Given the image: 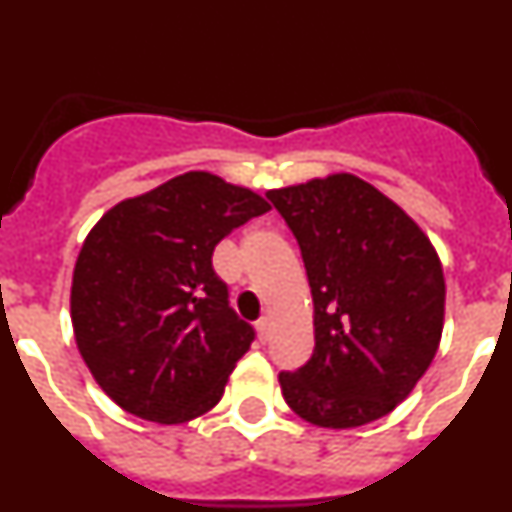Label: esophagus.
<instances>
[{
  "label": "esophagus",
  "instance_id": "1",
  "mask_svg": "<svg viewBox=\"0 0 512 512\" xmlns=\"http://www.w3.org/2000/svg\"><path fill=\"white\" fill-rule=\"evenodd\" d=\"M256 333H259V341H269L271 336V318L269 315H264V318H259V323H256Z\"/></svg>",
  "mask_w": 512,
  "mask_h": 512
}]
</instances>
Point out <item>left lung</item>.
<instances>
[{"instance_id": "1", "label": "left lung", "mask_w": 512, "mask_h": 512, "mask_svg": "<svg viewBox=\"0 0 512 512\" xmlns=\"http://www.w3.org/2000/svg\"><path fill=\"white\" fill-rule=\"evenodd\" d=\"M300 243L315 351L279 374L287 405L318 428H359L413 392L443 333L446 282L431 238L356 174L269 189Z\"/></svg>"}]
</instances>
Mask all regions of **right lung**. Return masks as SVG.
<instances>
[{
	"label": "right lung",
	"mask_w": 512,
	"mask_h": 512,
	"mask_svg": "<svg viewBox=\"0 0 512 512\" xmlns=\"http://www.w3.org/2000/svg\"><path fill=\"white\" fill-rule=\"evenodd\" d=\"M271 205L210 171H187L104 212L71 282L76 348L125 413L189 423L220 402L253 328L212 271L225 235Z\"/></svg>",
	"instance_id": "add662e5"
}]
</instances>
